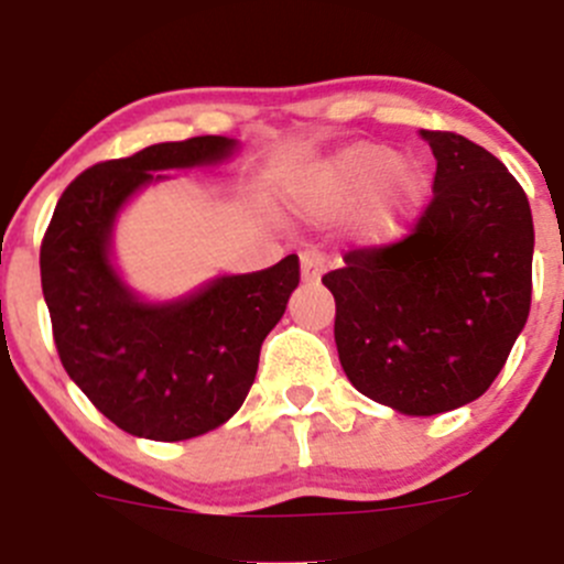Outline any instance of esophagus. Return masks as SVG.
Wrapping results in <instances>:
<instances>
[{"label": "esophagus", "mask_w": 564, "mask_h": 564, "mask_svg": "<svg viewBox=\"0 0 564 564\" xmlns=\"http://www.w3.org/2000/svg\"><path fill=\"white\" fill-rule=\"evenodd\" d=\"M300 270H303L305 283H318L322 272L327 270V256L322 250H303L300 253Z\"/></svg>", "instance_id": "obj_1"}]
</instances>
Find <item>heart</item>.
Instances as JSON below:
<instances>
[{"label": "heart", "instance_id": "1", "mask_svg": "<svg viewBox=\"0 0 564 564\" xmlns=\"http://www.w3.org/2000/svg\"><path fill=\"white\" fill-rule=\"evenodd\" d=\"M392 163L384 147H355L346 152L322 180L318 198L329 213L349 209L368 196L366 229L377 240L401 235L403 226L417 213L425 193V174L414 163Z\"/></svg>", "mask_w": 564, "mask_h": 564}]
</instances>
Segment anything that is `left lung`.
<instances>
[{
    "instance_id": "1",
    "label": "left lung",
    "mask_w": 564,
    "mask_h": 564,
    "mask_svg": "<svg viewBox=\"0 0 564 564\" xmlns=\"http://www.w3.org/2000/svg\"><path fill=\"white\" fill-rule=\"evenodd\" d=\"M434 150L431 202L406 235L355 248L322 278L335 346L362 395L440 414L491 388L532 303L534 229L524 187L499 158L451 130Z\"/></svg>"
}]
</instances>
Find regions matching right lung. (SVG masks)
Returning <instances> with one entry per match:
<instances>
[{
    "instance_id": "right-lung-1",
    "label": "right lung",
    "mask_w": 564,
    "mask_h": 564,
    "mask_svg": "<svg viewBox=\"0 0 564 564\" xmlns=\"http://www.w3.org/2000/svg\"><path fill=\"white\" fill-rule=\"evenodd\" d=\"M235 139L196 135L95 163L65 187L40 246V281L67 377L117 429L155 442L218 429L246 401L267 333L300 283L286 256L220 278L196 297L144 305L108 264L113 215L163 169L226 158Z\"/></svg>"
}]
</instances>
